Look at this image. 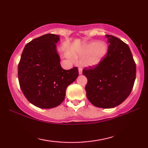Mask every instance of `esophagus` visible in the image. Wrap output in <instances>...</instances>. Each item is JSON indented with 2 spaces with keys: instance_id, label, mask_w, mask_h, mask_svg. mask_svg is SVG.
Segmentation results:
<instances>
[{
  "instance_id": "obj_1",
  "label": "esophagus",
  "mask_w": 148,
  "mask_h": 148,
  "mask_svg": "<svg viewBox=\"0 0 148 148\" xmlns=\"http://www.w3.org/2000/svg\"><path fill=\"white\" fill-rule=\"evenodd\" d=\"M78 72H79V74H82V69L81 68V67H79L78 68Z\"/></svg>"
}]
</instances>
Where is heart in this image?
Masks as SVG:
<instances>
[{
	"label": "heart",
	"instance_id": "b5f03b06",
	"mask_svg": "<svg viewBox=\"0 0 148 148\" xmlns=\"http://www.w3.org/2000/svg\"><path fill=\"white\" fill-rule=\"evenodd\" d=\"M108 51V47L104 42H91L84 47L82 51L83 56H87L85 64L88 66H95L101 63Z\"/></svg>",
	"mask_w": 148,
	"mask_h": 148
}]
</instances>
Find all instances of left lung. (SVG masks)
I'll list each match as a JSON object with an SVG mask.
<instances>
[{"mask_svg": "<svg viewBox=\"0 0 148 148\" xmlns=\"http://www.w3.org/2000/svg\"><path fill=\"white\" fill-rule=\"evenodd\" d=\"M108 49L96 66L85 68L87 78L86 96L95 106L112 108L121 104L131 93L136 78V64L128 45L106 34Z\"/></svg>", "mask_w": 148, "mask_h": 148, "instance_id": "obj_1", "label": "left lung"}]
</instances>
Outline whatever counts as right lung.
I'll list each match as a JSON object with an SVG mask.
<instances>
[{"instance_id":"1","label":"right lung","mask_w":148,"mask_h":148,"mask_svg":"<svg viewBox=\"0 0 148 148\" xmlns=\"http://www.w3.org/2000/svg\"><path fill=\"white\" fill-rule=\"evenodd\" d=\"M59 35L47 34L29 42L18 65L19 86L27 99L40 108H53L64 101L66 90L78 76L74 67L64 70L60 64L56 44Z\"/></svg>"}]
</instances>
